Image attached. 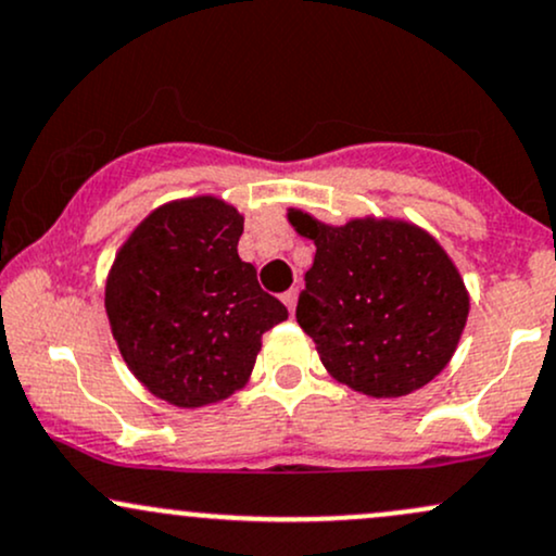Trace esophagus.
<instances>
[{"label": "esophagus", "instance_id": "1", "mask_svg": "<svg viewBox=\"0 0 556 556\" xmlns=\"http://www.w3.org/2000/svg\"><path fill=\"white\" fill-rule=\"evenodd\" d=\"M282 303L287 305V311H290V314H292V311H295V305H298V290H295V287H292V290H287V292H285V295H282Z\"/></svg>", "mask_w": 556, "mask_h": 556}]
</instances>
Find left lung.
<instances>
[{"mask_svg":"<svg viewBox=\"0 0 556 556\" xmlns=\"http://www.w3.org/2000/svg\"><path fill=\"white\" fill-rule=\"evenodd\" d=\"M290 222L316 242L295 316L327 371L371 397L429 384L468 318V292L442 245L405 222L327 227L303 212Z\"/></svg>","mask_w":556,"mask_h":556,"instance_id":"8db88e82","label":"left lung"}]
</instances>
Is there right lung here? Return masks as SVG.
I'll return each instance as SVG.
<instances>
[{"instance_id":"add662e5","label":"right lung","mask_w":556,"mask_h":556,"mask_svg":"<svg viewBox=\"0 0 556 556\" xmlns=\"http://www.w3.org/2000/svg\"><path fill=\"white\" fill-rule=\"evenodd\" d=\"M242 216L219 198L156 208L119 248L106 316L130 371L177 407L229 397L253 371L261 334L287 308L238 256Z\"/></svg>"}]
</instances>
